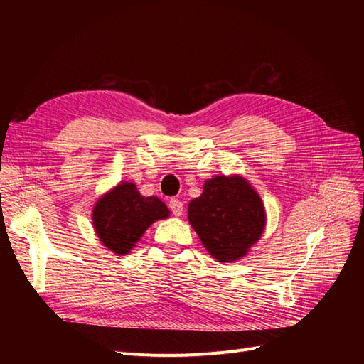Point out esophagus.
<instances>
[{
    "label": "esophagus",
    "instance_id": "esophagus-1",
    "mask_svg": "<svg viewBox=\"0 0 364 364\" xmlns=\"http://www.w3.org/2000/svg\"><path fill=\"white\" fill-rule=\"evenodd\" d=\"M168 206L171 209V213L176 215V217H181L182 213H183V203L179 200V199H171L168 202Z\"/></svg>",
    "mask_w": 364,
    "mask_h": 364
}]
</instances>
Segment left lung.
Here are the masks:
<instances>
[{
    "label": "left lung",
    "instance_id": "obj_1",
    "mask_svg": "<svg viewBox=\"0 0 364 364\" xmlns=\"http://www.w3.org/2000/svg\"><path fill=\"white\" fill-rule=\"evenodd\" d=\"M188 220L209 255L220 262L245 257L266 226L259 194L241 176H214L188 205Z\"/></svg>",
    "mask_w": 364,
    "mask_h": 364
}]
</instances>
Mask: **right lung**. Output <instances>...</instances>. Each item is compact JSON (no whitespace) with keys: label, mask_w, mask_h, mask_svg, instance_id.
<instances>
[{"label":"right lung","mask_w":364,"mask_h":364,"mask_svg":"<svg viewBox=\"0 0 364 364\" xmlns=\"http://www.w3.org/2000/svg\"><path fill=\"white\" fill-rule=\"evenodd\" d=\"M168 214V208L158 197L141 196L135 183L121 182L97 200L92 225L103 246L117 255H126L151 223Z\"/></svg>","instance_id":"1"}]
</instances>
